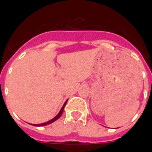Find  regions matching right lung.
<instances>
[{
    "label": "right lung",
    "mask_w": 152,
    "mask_h": 152,
    "mask_svg": "<svg viewBox=\"0 0 152 152\" xmlns=\"http://www.w3.org/2000/svg\"><path fill=\"white\" fill-rule=\"evenodd\" d=\"M66 102H67V101L64 102V106H62L61 110V111L59 112V113H58V114H57V115L56 116V117H55L53 119H51L50 121H47V122H46V123H42V124H39V125H34V126H45V125H49V124H51V123H53V121H55L56 120H57V119H58V118H59L61 116L62 113H63V110H64V106H65V105H66Z\"/></svg>",
    "instance_id": "obj_1"
}]
</instances>
